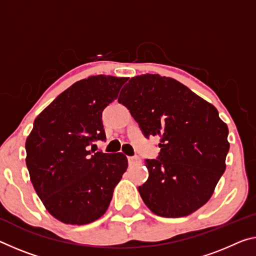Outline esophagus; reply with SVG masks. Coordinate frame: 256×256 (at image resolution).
<instances>
[{
    "mask_svg": "<svg viewBox=\"0 0 256 256\" xmlns=\"http://www.w3.org/2000/svg\"><path fill=\"white\" fill-rule=\"evenodd\" d=\"M128 164H130V165H136V164L140 163V158L138 157V156L128 157Z\"/></svg>",
    "mask_w": 256,
    "mask_h": 256,
    "instance_id": "34e87169",
    "label": "esophagus"
}]
</instances>
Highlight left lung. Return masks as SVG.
<instances>
[{
	"instance_id": "8db88e82",
	"label": "left lung",
	"mask_w": 256,
	"mask_h": 256,
	"mask_svg": "<svg viewBox=\"0 0 256 256\" xmlns=\"http://www.w3.org/2000/svg\"><path fill=\"white\" fill-rule=\"evenodd\" d=\"M118 102L146 138L160 139V156L144 160L149 176L138 188L148 208L163 218H182L206 204L226 171L229 152V130L216 108L158 74L132 77Z\"/></svg>"
}]
</instances>
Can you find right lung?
<instances>
[{
  "mask_svg": "<svg viewBox=\"0 0 256 256\" xmlns=\"http://www.w3.org/2000/svg\"><path fill=\"white\" fill-rule=\"evenodd\" d=\"M126 77L90 76L64 90L34 120L26 165L48 212L66 224H88L106 213L128 168L124 154L90 150L106 140L102 112Z\"/></svg>",
  "mask_w": 256,
  "mask_h": 256,
  "instance_id": "obj_1",
  "label": "right lung"
}]
</instances>
